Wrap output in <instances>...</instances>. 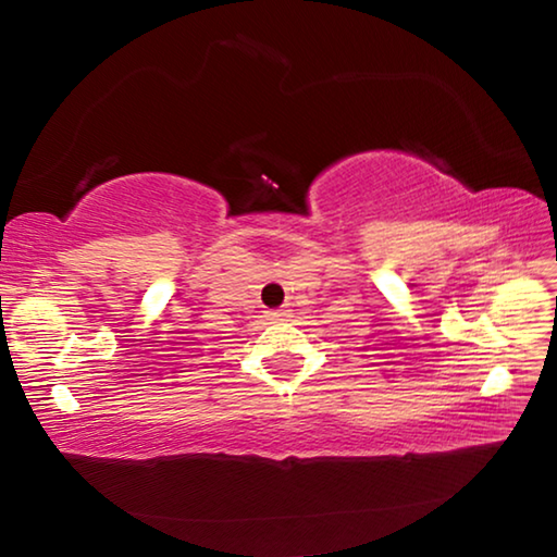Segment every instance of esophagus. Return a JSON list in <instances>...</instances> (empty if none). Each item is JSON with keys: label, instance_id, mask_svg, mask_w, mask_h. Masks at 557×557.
<instances>
[{"label": "esophagus", "instance_id": "1", "mask_svg": "<svg viewBox=\"0 0 557 557\" xmlns=\"http://www.w3.org/2000/svg\"><path fill=\"white\" fill-rule=\"evenodd\" d=\"M268 317L272 319V322H285V319L289 317V312H287V309H272Z\"/></svg>", "mask_w": 557, "mask_h": 557}]
</instances>
